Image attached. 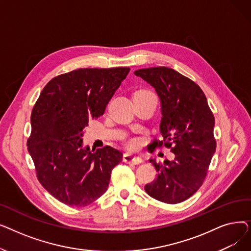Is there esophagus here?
<instances>
[{
    "label": "esophagus",
    "instance_id": "1",
    "mask_svg": "<svg viewBox=\"0 0 251 251\" xmlns=\"http://www.w3.org/2000/svg\"><path fill=\"white\" fill-rule=\"evenodd\" d=\"M123 161L127 164H131V165H139L142 163V159L140 156L137 155H133L131 153H124L123 155Z\"/></svg>",
    "mask_w": 251,
    "mask_h": 251
}]
</instances>
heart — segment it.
<instances>
[{
    "mask_svg": "<svg viewBox=\"0 0 251 251\" xmlns=\"http://www.w3.org/2000/svg\"><path fill=\"white\" fill-rule=\"evenodd\" d=\"M150 91H148V90H140V91H138V92H136V94H149ZM137 144H138V140L137 139H135V138H132V139H130L129 141H128V146L130 147V148H136L137 147Z\"/></svg>",
    "mask_w": 251,
    "mask_h": 251,
    "instance_id": "heart-1",
    "label": "heart"
}]
</instances>
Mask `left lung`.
<instances>
[{"instance_id": "obj_1", "label": "left lung", "mask_w": 251, "mask_h": 251, "mask_svg": "<svg viewBox=\"0 0 251 251\" xmlns=\"http://www.w3.org/2000/svg\"><path fill=\"white\" fill-rule=\"evenodd\" d=\"M134 74L155 88L162 102L163 140L153 139L151 146H164L175 154L164 164L150 160L157 174L144 189L159 201L182 202L202 185L216 151L214 114L201 88L174 69L152 67Z\"/></svg>"}]
</instances>
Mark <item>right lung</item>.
Instances as JSON below:
<instances>
[{
    "label": "right lung",
    "instance_id": "add662e5",
    "mask_svg": "<svg viewBox=\"0 0 251 251\" xmlns=\"http://www.w3.org/2000/svg\"><path fill=\"white\" fill-rule=\"evenodd\" d=\"M129 71L81 68L58 75L34 103L27 149L37 180L59 201L85 206L107 191L123 153L109 146L83 149L81 137L90 119L102 116Z\"/></svg>",
    "mask_w": 251,
    "mask_h": 251
}]
</instances>
